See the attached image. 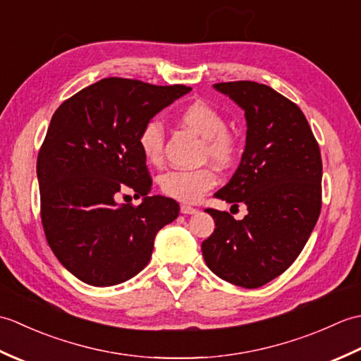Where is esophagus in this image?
<instances>
[{
    "instance_id": "34e87169",
    "label": "esophagus",
    "mask_w": 361,
    "mask_h": 361,
    "mask_svg": "<svg viewBox=\"0 0 361 361\" xmlns=\"http://www.w3.org/2000/svg\"><path fill=\"white\" fill-rule=\"evenodd\" d=\"M180 209H181L183 214H195L197 212V209L192 208V206H189V204H181Z\"/></svg>"
}]
</instances>
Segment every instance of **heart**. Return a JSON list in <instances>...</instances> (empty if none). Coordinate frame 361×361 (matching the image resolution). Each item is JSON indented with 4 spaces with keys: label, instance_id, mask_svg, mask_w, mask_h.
I'll return each instance as SVG.
<instances>
[{
    "label": "heart",
    "instance_id": "obj_1",
    "mask_svg": "<svg viewBox=\"0 0 361 361\" xmlns=\"http://www.w3.org/2000/svg\"><path fill=\"white\" fill-rule=\"evenodd\" d=\"M178 121L203 137V157L220 167L234 163L239 153V137L226 128V119L216 106L195 101L178 113ZM137 145L142 157L150 164H159L163 159L164 130L158 121H149L140 130ZM219 176L209 166L198 169H172L159 176L163 194L185 203H195L217 185Z\"/></svg>",
    "mask_w": 361,
    "mask_h": 361
}]
</instances>
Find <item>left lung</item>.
Instances as JSON below:
<instances>
[{"label":"left lung","instance_id":"left-lung-1","mask_svg":"<svg viewBox=\"0 0 361 361\" xmlns=\"http://www.w3.org/2000/svg\"><path fill=\"white\" fill-rule=\"evenodd\" d=\"M245 111L247 144L233 178L216 197L248 214L206 209L216 221L202 252L212 273L257 288L295 262L321 212L319 145L304 113L278 91L250 80L214 85Z\"/></svg>","mask_w":361,"mask_h":361}]
</instances>
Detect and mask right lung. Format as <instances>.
<instances>
[{
  "mask_svg": "<svg viewBox=\"0 0 361 361\" xmlns=\"http://www.w3.org/2000/svg\"><path fill=\"white\" fill-rule=\"evenodd\" d=\"M189 91L109 78L52 114L37 158L42 224L60 264L88 286L136 276L149 264L157 233L178 217L172 198L149 195L152 178L137 135ZM127 190L143 197L141 205L118 203Z\"/></svg>",
  "mask_w": 361,
  "mask_h": 361,
  "instance_id": "1",
  "label": "right lung"
}]
</instances>
